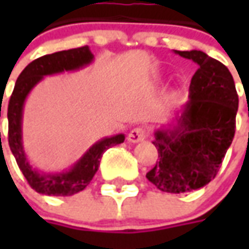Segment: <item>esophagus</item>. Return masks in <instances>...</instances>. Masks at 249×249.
<instances>
[{
    "label": "esophagus",
    "instance_id": "34e87169",
    "mask_svg": "<svg viewBox=\"0 0 249 249\" xmlns=\"http://www.w3.org/2000/svg\"><path fill=\"white\" fill-rule=\"evenodd\" d=\"M146 139V130L144 128H133L130 130L129 135H128V141L129 142H140V141H144Z\"/></svg>",
    "mask_w": 249,
    "mask_h": 249
}]
</instances>
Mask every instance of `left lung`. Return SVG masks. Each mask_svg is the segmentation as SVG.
<instances>
[{"label":"left lung","mask_w":249,"mask_h":249,"mask_svg":"<svg viewBox=\"0 0 249 249\" xmlns=\"http://www.w3.org/2000/svg\"><path fill=\"white\" fill-rule=\"evenodd\" d=\"M175 53L196 62L197 71L175 123L155 132L160 161L146 178L162 192L183 193L203 188L219 172L235 136L239 96L221 62L201 51Z\"/></svg>","instance_id":"1"}]
</instances>
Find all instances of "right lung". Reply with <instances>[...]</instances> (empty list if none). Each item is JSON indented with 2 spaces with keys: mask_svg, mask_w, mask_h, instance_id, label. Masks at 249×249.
Returning <instances> with one entry per match:
<instances>
[{
  "mask_svg": "<svg viewBox=\"0 0 249 249\" xmlns=\"http://www.w3.org/2000/svg\"><path fill=\"white\" fill-rule=\"evenodd\" d=\"M94 56L89 46L61 51L46 54L35 61L21 71L14 85L8 107L9 146L16 157L21 172L36 192L48 196H71L84 191L96 175L103 153L110 146L124 142L123 133L110 137H104L93 144L80 160H77L71 169L60 173L40 172L30 165L22 144V112L25 100L30 90L45 76H52L62 71H78L92 64ZM1 117V108H0Z\"/></svg>",
  "mask_w": 249,
  "mask_h": 249,
  "instance_id": "1",
  "label": "right lung"
}]
</instances>
